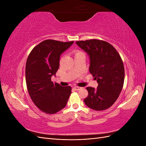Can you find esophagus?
Listing matches in <instances>:
<instances>
[{
    "mask_svg": "<svg viewBox=\"0 0 146 146\" xmlns=\"http://www.w3.org/2000/svg\"><path fill=\"white\" fill-rule=\"evenodd\" d=\"M74 88L76 90H80V89H82V88L81 87H80V86H74Z\"/></svg>",
    "mask_w": 146,
    "mask_h": 146,
    "instance_id": "1",
    "label": "esophagus"
}]
</instances>
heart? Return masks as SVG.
<instances>
[{"mask_svg":"<svg viewBox=\"0 0 146 146\" xmlns=\"http://www.w3.org/2000/svg\"><path fill=\"white\" fill-rule=\"evenodd\" d=\"M84 54V53L80 50H77L75 52V55H78V54Z\"/></svg>","mask_w":146,"mask_h":146,"instance_id":"1","label":"heart"}]
</instances>
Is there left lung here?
<instances>
[{"instance_id":"obj_1","label":"left lung","mask_w":146,"mask_h":146,"mask_svg":"<svg viewBox=\"0 0 146 146\" xmlns=\"http://www.w3.org/2000/svg\"><path fill=\"white\" fill-rule=\"evenodd\" d=\"M89 55L90 72L98 83V88L87 87L84 102L88 107L102 111L114 104L122 90L125 70L120 55L107 41L92 39L76 41Z\"/></svg>"}]
</instances>
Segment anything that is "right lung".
Wrapping results in <instances>:
<instances>
[{"label": "right lung", "instance_id": "right-lung-1", "mask_svg": "<svg viewBox=\"0 0 146 146\" xmlns=\"http://www.w3.org/2000/svg\"><path fill=\"white\" fill-rule=\"evenodd\" d=\"M74 41L46 39L30 52L25 66V80L30 98L41 111L55 114L65 107L71 94L70 86L51 81L59 68L61 54Z\"/></svg>", "mask_w": 146, "mask_h": 146}]
</instances>
